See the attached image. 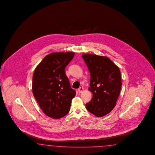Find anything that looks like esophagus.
Masks as SVG:
<instances>
[{"instance_id":"obj_1","label":"esophagus","mask_w":155,"mask_h":155,"mask_svg":"<svg viewBox=\"0 0 155 155\" xmlns=\"http://www.w3.org/2000/svg\"><path fill=\"white\" fill-rule=\"evenodd\" d=\"M84 87H80V88L78 89L79 93H82V92L84 91Z\"/></svg>"}]
</instances>
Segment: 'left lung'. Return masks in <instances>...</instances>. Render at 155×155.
<instances>
[{
	"instance_id": "1",
	"label": "left lung",
	"mask_w": 155,
	"mask_h": 155,
	"mask_svg": "<svg viewBox=\"0 0 155 155\" xmlns=\"http://www.w3.org/2000/svg\"><path fill=\"white\" fill-rule=\"evenodd\" d=\"M82 57L90 73L88 89L93 93L86 108L97 117H102L116 106L122 87L120 71L107 57L94 54H83Z\"/></svg>"
}]
</instances>
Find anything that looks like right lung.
Instances as JSON below:
<instances>
[{
    "instance_id": "1",
    "label": "right lung",
    "mask_w": 155,
    "mask_h": 155,
    "mask_svg": "<svg viewBox=\"0 0 155 155\" xmlns=\"http://www.w3.org/2000/svg\"><path fill=\"white\" fill-rule=\"evenodd\" d=\"M74 56V52H53L45 57L34 71L32 93L49 117L60 119L71 110L76 92L71 87L65 69Z\"/></svg>"
}]
</instances>
